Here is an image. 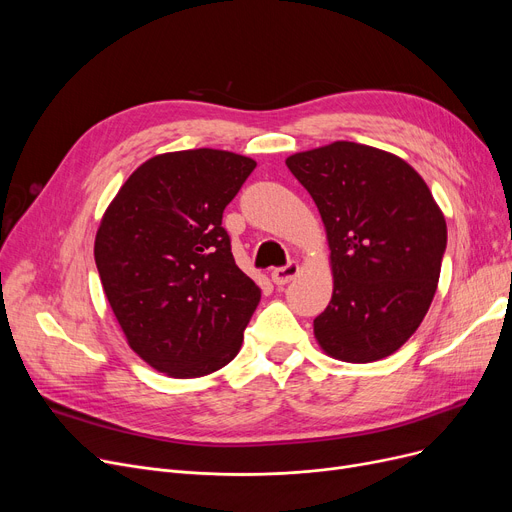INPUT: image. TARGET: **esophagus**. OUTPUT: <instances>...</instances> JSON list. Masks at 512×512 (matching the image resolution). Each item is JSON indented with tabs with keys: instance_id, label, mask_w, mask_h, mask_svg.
I'll return each instance as SVG.
<instances>
[{
	"instance_id": "obj_1",
	"label": "esophagus",
	"mask_w": 512,
	"mask_h": 512,
	"mask_svg": "<svg viewBox=\"0 0 512 512\" xmlns=\"http://www.w3.org/2000/svg\"><path fill=\"white\" fill-rule=\"evenodd\" d=\"M297 276H299V263L297 261H290L284 267H276V270L272 272V282L276 286H284V284L292 282Z\"/></svg>"
}]
</instances>
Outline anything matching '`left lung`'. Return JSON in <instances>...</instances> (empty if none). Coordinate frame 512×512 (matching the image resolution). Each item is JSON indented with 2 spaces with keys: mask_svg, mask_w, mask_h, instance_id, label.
Here are the masks:
<instances>
[{
  "mask_svg": "<svg viewBox=\"0 0 512 512\" xmlns=\"http://www.w3.org/2000/svg\"><path fill=\"white\" fill-rule=\"evenodd\" d=\"M324 222L332 301L313 319L321 351L346 363L380 361L423 321L440 280L446 220L405 159L336 141L286 157Z\"/></svg>",
  "mask_w": 512,
  "mask_h": 512,
  "instance_id": "left-lung-1",
  "label": "left lung"
}]
</instances>
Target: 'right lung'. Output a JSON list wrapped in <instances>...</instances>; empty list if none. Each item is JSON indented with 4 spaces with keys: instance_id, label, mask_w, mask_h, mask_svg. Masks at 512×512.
I'll list each match as a JSON object with an SVG mask.
<instances>
[{
    "instance_id": "obj_1",
    "label": "right lung",
    "mask_w": 512,
    "mask_h": 512,
    "mask_svg": "<svg viewBox=\"0 0 512 512\" xmlns=\"http://www.w3.org/2000/svg\"><path fill=\"white\" fill-rule=\"evenodd\" d=\"M257 161L222 149L161 153L107 205L95 263L128 346L170 378H201L240 351L259 286L240 270L222 213Z\"/></svg>"
}]
</instances>
